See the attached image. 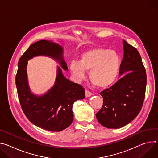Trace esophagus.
I'll return each mask as SVG.
<instances>
[{"instance_id": "esophagus-1", "label": "esophagus", "mask_w": 158, "mask_h": 158, "mask_svg": "<svg viewBox=\"0 0 158 158\" xmlns=\"http://www.w3.org/2000/svg\"><path fill=\"white\" fill-rule=\"evenodd\" d=\"M92 95H93V93L91 92H90V91H89L88 90H85V97H86V98L90 97Z\"/></svg>"}]
</instances>
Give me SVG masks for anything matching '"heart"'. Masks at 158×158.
Wrapping results in <instances>:
<instances>
[{
	"mask_svg": "<svg viewBox=\"0 0 158 158\" xmlns=\"http://www.w3.org/2000/svg\"><path fill=\"white\" fill-rule=\"evenodd\" d=\"M121 65L120 56L114 50L94 48L84 52L79 61L72 60L70 73L79 81L85 77V71L89 70V79L94 86L107 88L117 80Z\"/></svg>",
	"mask_w": 158,
	"mask_h": 158,
	"instance_id": "b5f03b06",
	"label": "heart"
}]
</instances>
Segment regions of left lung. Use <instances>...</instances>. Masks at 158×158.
I'll return each instance as SVG.
<instances>
[{"label": "left lung", "instance_id": "1", "mask_svg": "<svg viewBox=\"0 0 158 158\" xmlns=\"http://www.w3.org/2000/svg\"><path fill=\"white\" fill-rule=\"evenodd\" d=\"M123 57L115 84L100 93L103 98L96 118L103 126L116 129L131 122L139 113L145 98L146 69L138 50L123 40Z\"/></svg>", "mask_w": 158, "mask_h": 158}]
</instances>
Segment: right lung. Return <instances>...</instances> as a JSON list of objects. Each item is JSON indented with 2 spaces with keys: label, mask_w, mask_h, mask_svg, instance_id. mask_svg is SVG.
<instances>
[{
  "label": "right lung",
  "mask_w": 158,
  "mask_h": 158,
  "mask_svg": "<svg viewBox=\"0 0 158 158\" xmlns=\"http://www.w3.org/2000/svg\"><path fill=\"white\" fill-rule=\"evenodd\" d=\"M37 56L50 57L61 65L57 67L54 86L41 95L31 92L27 76V61ZM61 68L68 70L63 47L52 41L40 40L32 44L21 56L16 76L18 98L25 115L35 125L51 132L62 131L72 123L74 103L85 98L84 89L67 79Z\"/></svg>",
  "instance_id": "obj_1"
}]
</instances>
